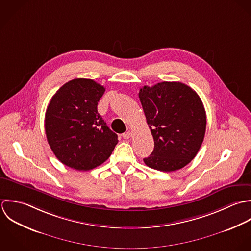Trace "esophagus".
Wrapping results in <instances>:
<instances>
[{"instance_id":"esophagus-1","label":"esophagus","mask_w":251,"mask_h":251,"mask_svg":"<svg viewBox=\"0 0 251 251\" xmlns=\"http://www.w3.org/2000/svg\"><path fill=\"white\" fill-rule=\"evenodd\" d=\"M122 137H123V139H125V140H128V139H130V138L132 137V133H131L130 131H127L126 133H124V134L122 135Z\"/></svg>"}]
</instances>
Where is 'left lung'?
<instances>
[{"label":"left lung","mask_w":251,"mask_h":251,"mask_svg":"<svg viewBox=\"0 0 251 251\" xmlns=\"http://www.w3.org/2000/svg\"><path fill=\"white\" fill-rule=\"evenodd\" d=\"M154 150L144 159L150 168L174 172L189 164L200 150L206 125L199 95L181 82L164 81L140 89Z\"/></svg>","instance_id":"8db88e82"}]
</instances>
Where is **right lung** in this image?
Returning <instances> with one entry per match:
<instances>
[{
  "label": "right lung",
  "mask_w": 251,
  "mask_h": 251,
  "mask_svg": "<svg viewBox=\"0 0 251 251\" xmlns=\"http://www.w3.org/2000/svg\"><path fill=\"white\" fill-rule=\"evenodd\" d=\"M104 91L92 79L75 78L60 87L48 105V142L57 159L72 169L89 171L100 166L118 143L98 113Z\"/></svg>",
  "instance_id": "add662e5"
}]
</instances>
